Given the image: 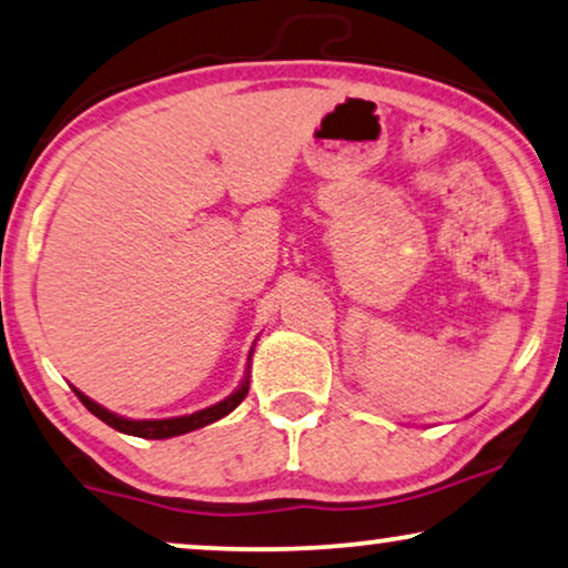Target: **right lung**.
<instances>
[{
    "mask_svg": "<svg viewBox=\"0 0 568 568\" xmlns=\"http://www.w3.org/2000/svg\"><path fill=\"white\" fill-rule=\"evenodd\" d=\"M246 390H250V378H244L242 386H239L229 398H223V402L207 406V409H201V412L185 414V417H172V419H125V417H118V414H113V412H108L105 406L94 404L92 398H87L82 394V390L74 388V394L79 396V402H82L87 409L94 414V417L102 419L113 429H118V433H125L133 437H146V440H166V437L193 433V429H201L205 425H211V422H215V419L226 417L229 412H234L236 406L244 402Z\"/></svg>",
    "mask_w": 568,
    "mask_h": 568,
    "instance_id": "right-lung-1",
    "label": "right lung"
}]
</instances>
